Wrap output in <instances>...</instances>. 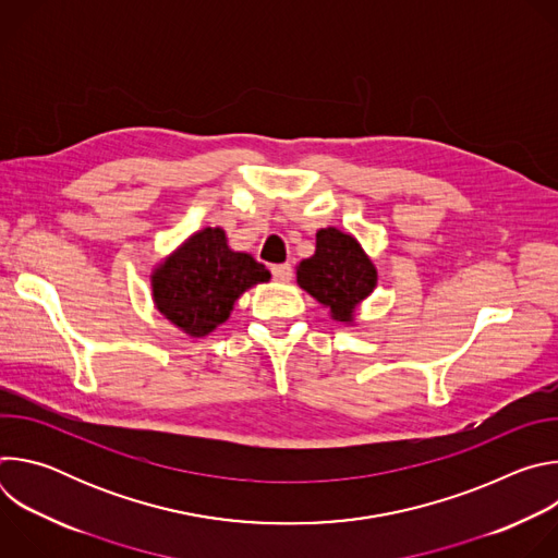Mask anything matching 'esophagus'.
Masks as SVG:
<instances>
[{
  "label": "esophagus",
  "mask_w": 558,
  "mask_h": 558,
  "mask_svg": "<svg viewBox=\"0 0 558 558\" xmlns=\"http://www.w3.org/2000/svg\"><path fill=\"white\" fill-rule=\"evenodd\" d=\"M271 276H274L276 280H280V282H289V280H291V276H293V269H291V265H289V263L274 265V267H271Z\"/></svg>",
  "instance_id": "esophagus-1"
}]
</instances>
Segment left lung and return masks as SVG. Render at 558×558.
<instances>
[{
    "mask_svg": "<svg viewBox=\"0 0 558 558\" xmlns=\"http://www.w3.org/2000/svg\"><path fill=\"white\" fill-rule=\"evenodd\" d=\"M298 284L349 323L353 308L375 289L377 271L353 235L333 227L315 235V254L295 269Z\"/></svg>",
    "mask_w": 558,
    "mask_h": 558,
    "instance_id": "obj_1",
    "label": "left lung"
}]
</instances>
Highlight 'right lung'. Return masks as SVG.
I'll return each mask as SVG.
<instances>
[{
	"label": "right lung",
	"instance_id": "add662e5",
	"mask_svg": "<svg viewBox=\"0 0 558 558\" xmlns=\"http://www.w3.org/2000/svg\"><path fill=\"white\" fill-rule=\"evenodd\" d=\"M269 271L250 254L227 247L222 229H203L151 278L154 302L190 336H207L222 325L245 289L267 282Z\"/></svg>",
	"mask_w": 558,
	"mask_h": 558
}]
</instances>
